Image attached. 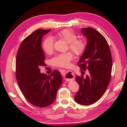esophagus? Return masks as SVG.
<instances>
[{
  "label": "esophagus",
  "instance_id": "34e87169",
  "mask_svg": "<svg viewBox=\"0 0 127 127\" xmlns=\"http://www.w3.org/2000/svg\"><path fill=\"white\" fill-rule=\"evenodd\" d=\"M60 72H61V74L63 75V76H64V75H65V73H66V70H65L62 69V70H61Z\"/></svg>",
  "mask_w": 127,
  "mask_h": 127
}]
</instances>
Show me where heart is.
I'll list each match as a JSON object with an SVG mask.
<instances>
[{"label": "heart", "instance_id": "b5f03b06", "mask_svg": "<svg viewBox=\"0 0 127 127\" xmlns=\"http://www.w3.org/2000/svg\"><path fill=\"white\" fill-rule=\"evenodd\" d=\"M57 36L69 43V48L77 56L81 55L86 50L87 44L85 40L77 39V35L71 29H63L57 33ZM42 48L47 54L53 50V40L51 37L46 39L42 43ZM73 58V55L70 52L58 54L52 59L53 65L59 67H66Z\"/></svg>", "mask_w": 127, "mask_h": 127}]
</instances>
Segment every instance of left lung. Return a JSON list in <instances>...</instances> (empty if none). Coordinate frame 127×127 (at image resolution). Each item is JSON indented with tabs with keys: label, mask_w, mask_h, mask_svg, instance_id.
Returning <instances> with one entry per match:
<instances>
[{
	"label": "left lung",
	"mask_w": 127,
	"mask_h": 127,
	"mask_svg": "<svg viewBox=\"0 0 127 127\" xmlns=\"http://www.w3.org/2000/svg\"><path fill=\"white\" fill-rule=\"evenodd\" d=\"M81 32L87 39V47L77 65L81 70H88L86 77L76 76L80 89L74 100L82 105L97 101L106 90L112 70V57L106 40L93 28H83Z\"/></svg>",
	"instance_id": "left-lung-1"
}]
</instances>
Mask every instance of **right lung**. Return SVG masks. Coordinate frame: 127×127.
I'll list each match as a JSON object with an SVG mask.
<instances>
[{"instance_id":"right-lung-1","label":"right lung","mask_w":127,"mask_h":127,"mask_svg":"<svg viewBox=\"0 0 127 127\" xmlns=\"http://www.w3.org/2000/svg\"><path fill=\"white\" fill-rule=\"evenodd\" d=\"M50 29H37L26 37L18 50L16 61V79L26 99L39 107L49 106L55 101L62 76L58 70L50 75L40 72L45 56L41 48L42 38Z\"/></svg>"}]
</instances>
